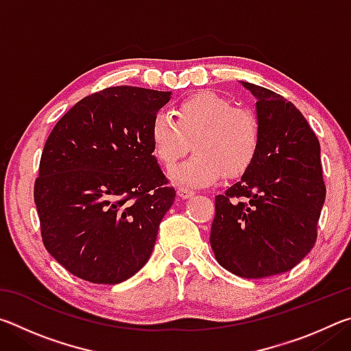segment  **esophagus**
<instances>
[{"instance_id":"obj_1","label":"esophagus","mask_w":351,"mask_h":351,"mask_svg":"<svg viewBox=\"0 0 351 351\" xmlns=\"http://www.w3.org/2000/svg\"><path fill=\"white\" fill-rule=\"evenodd\" d=\"M178 197L182 198V199H189V198L195 197V192H193V190H190V189L181 187V189H178Z\"/></svg>"}]
</instances>
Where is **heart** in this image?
<instances>
[{"mask_svg": "<svg viewBox=\"0 0 351 351\" xmlns=\"http://www.w3.org/2000/svg\"><path fill=\"white\" fill-rule=\"evenodd\" d=\"M176 119L154 116L150 139L154 154L167 169L195 147L193 156L171 171L182 186H207L219 176L239 178L254 164L260 148L258 121L251 111L234 108L217 93L193 94L178 104Z\"/></svg>", "mask_w": 351, "mask_h": 351, "instance_id": "obj_1", "label": "heart"}]
</instances>
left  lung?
<instances>
[{
    "instance_id": "8db88e82",
    "label": "left lung",
    "mask_w": 351,
    "mask_h": 351,
    "mask_svg": "<svg viewBox=\"0 0 351 351\" xmlns=\"http://www.w3.org/2000/svg\"><path fill=\"white\" fill-rule=\"evenodd\" d=\"M240 83L255 97L260 148L240 181L215 197L210 246L224 269L263 278L293 269L313 249L325 184L304 114L280 94Z\"/></svg>"
}]
</instances>
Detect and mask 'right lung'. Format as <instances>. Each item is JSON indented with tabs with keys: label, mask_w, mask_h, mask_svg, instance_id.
Returning a JSON list of instances; mask_svg holds the SVG:
<instances>
[{
	"label": "right lung",
	"mask_w": 351,
	"mask_h": 351,
	"mask_svg": "<svg viewBox=\"0 0 351 351\" xmlns=\"http://www.w3.org/2000/svg\"><path fill=\"white\" fill-rule=\"evenodd\" d=\"M171 91L106 88L77 102L47 138L35 181L41 237L83 280L116 285L148 261L175 189L150 128Z\"/></svg>",
	"instance_id": "obj_1"
}]
</instances>
